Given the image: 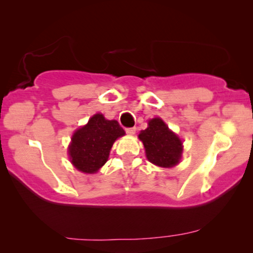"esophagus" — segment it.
<instances>
[{
  "label": "esophagus",
  "instance_id": "34e87169",
  "mask_svg": "<svg viewBox=\"0 0 253 253\" xmlns=\"http://www.w3.org/2000/svg\"><path fill=\"white\" fill-rule=\"evenodd\" d=\"M126 133L129 134V135H134L135 134V130H136V128L135 127H129V128H126Z\"/></svg>",
  "mask_w": 253,
  "mask_h": 253
}]
</instances>
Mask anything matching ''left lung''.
<instances>
[{
	"instance_id": "1",
	"label": "left lung",
	"mask_w": 253,
	"mask_h": 253,
	"mask_svg": "<svg viewBox=\"0 0 253 253\" xmlns=\"http://www.w3.org/2000/svg\"><path fill=\"white\" fill-rule=\"evenodd\" d=\"M138 137L143 142L149 162L162 167H172L179 163L182 142L162 119H151L149 127Z\"/></svg>"
}]
</instances>
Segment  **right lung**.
Wrapping results in <instances>:
<instances>
[{"label": "right lung", "mask_w": 253, "mask_h": 253, "mask_svg": "<svg viewBox=\"0 0 253 253\" xmlns=\"http://www.w3.org/2000/svg\"><path fill=\"white\" fill-rule=\"evenodd\" d=\"M123 135L125 130L117 120H106L97 113L74 133L69 148L71 162L81 172H96L108 161L113 142Z\"/></svg>", "instance_id": "add662e5"}]
</instances>
